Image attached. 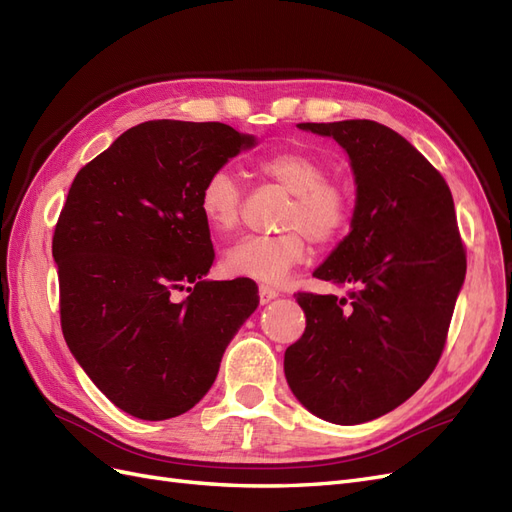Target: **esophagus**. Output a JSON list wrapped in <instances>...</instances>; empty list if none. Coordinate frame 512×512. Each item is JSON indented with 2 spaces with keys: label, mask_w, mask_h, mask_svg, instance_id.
I'll use <instances>...</instances> for the list:
<instances>
[{
  "label": "esophagus",
  "mask_w": 512,
  "mask_h": 512,
  "mask_svg": "<svg viewBox=\"0 0 512 512\" xmlns=\"http://www.w3.org/2000/svg\"><path fill=\"white\" fill-rule=\"evenodd\" d=\"M258 294H260V303H269V301H273L275 297H280V290L273 288V286H265V284H262V286L258 288Z\"/></svg>",
  "instance_id": "34e87169"
}]
</instances>
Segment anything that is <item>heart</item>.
I'll return each mask as SVG.
<instances>
[{"label": "heart", "instance_id": "1", "mask_svg": "<svg viewBox=\"0 0 512 512\" xmlns=\"http://www.w3.org/2000/svg\"><path fill=\"white\" fill-rule=\"evenodd\" d=\"M256 173L292 194L275 235L239 239L224 256L232 275L277 284L309 254V239L329 245L344 235L354 198L342 181L329 179V166L301 149L271 151L256 162ZM243 192L230 170H213L198 194V209L215 235H230L241 222Z\"/></svg>", "mask_w": 512, "mask_h": 512}]
</instances>
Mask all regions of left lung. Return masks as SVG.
<instances>
[{
    "label": "left lung",
    "mask_w": 512,
    "mask_h": 512,
    "mask_svg": "<svg viewBox=\"0 0 512 512\" xmlns=\"http://www.w3.org/2000/svg\"><path fill=\"white\" fill-rule=\"evenodd\" d=\"M333 136L354 170L350 235L314 277L346 297L297 292L307 327L284 371L301 404L359 425L412 397L436 369L466 277L453 196L404 136L369 119L299 123Z\"/></svg>",
    "instance_id": "8db88e82"
}]
</instances>
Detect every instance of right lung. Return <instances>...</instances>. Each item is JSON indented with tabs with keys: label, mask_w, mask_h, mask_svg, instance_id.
<instances>
[{
	"label": "right lung",
	"mask_w": 512,
	"mask_h": 512,
	"mask_svg": "<svg viewBox=\"0 0 512 512\" xmlns=\"http://www.w3.org/2000/svg\"><path fill=\"white\" fill-rule=\"evenodd\" d=\"M254 138L220 121H145L76 173L53 232L59 318L74 359L117 408H194L258 307L250 277L207 282L205 179Z\"/></svg>",
	"instance_id": "add662e5"
}]
</instances>
